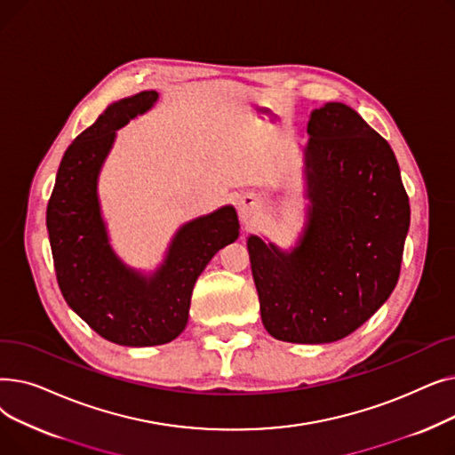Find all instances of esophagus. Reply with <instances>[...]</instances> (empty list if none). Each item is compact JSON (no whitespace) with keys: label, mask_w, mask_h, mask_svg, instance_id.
Listing matches in <instances>:
<instances>
[{"label":"esophagus","mask_w":455,"mask_h":455,"mask_svg":"<svg viewBox=\"0 0 455 455\" xmlns=\"http://www.w3.org/2000/svg\"><path fill=\"white\" fill-rule=\"evenodd\" d=\"M258 213H259L258 199L254 196L242 197V201H240V215H242V220L245 223H251L252 220L258 218Z\"/></svg>","instance_id":"obj_1"}]
</instances>
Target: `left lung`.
<instances>
[{
  "label": "left lung",
  "instance_id": "1",
  "mask_svg": "<svg viewBox=\"0 0 455 455\" xmlns=\"http://www.w3.org/2000/svg\"><path fill=\"white\" fill-rule=\"evenodd\" d=\"M307 134L312 208L299 245L283 252L251 235L247 247L266 330L319 345L347 338L393 293L410 199L391 146L354 108H315Z\"/></svg>",
  "mask_w": 455,
  "mask_h": 455
}]
</instances>
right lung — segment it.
<instances>
[{
	"instance_id": "1",
	"label": "right lung",
	"mask_w": 455,
	"mask_h": 455,
	"mask_svg": "<svg viewBox=\"0 0 455 455\" xmlns=\"http://www.w3.org/2000/svg\"><path fill=\"white\" fill-rule=\"evenodd\" d=\"M156 100L155 90H146L117 101L74 140L59 165L45 215L64 300L101 338L124 347L173 341L186 328L196 280L213 254L240 235L234 206H223L180 227L151 276L127 267L112 251L98 177L116 131Z\"/></svg>"
}]
</instances>
